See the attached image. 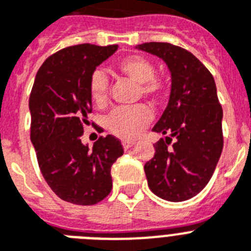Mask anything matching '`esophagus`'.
Here are the masks:
<instances>
[{
  "label": "esophagus",
  "instance_id": "obj_1",
  "mask_svg": "<svg viewBox=\"0 0 251 251\" xmlns=\"http://www.w3.org/2000/svg\"><path fill=\"white\" fill-rule=\"evenodd\" d=\"M122 145H123L124 150H129V148H132L133 146L136 145V142H133V141H123V142H122Z\"/></svg>",
  "mask_w": 251,
  "mask_h": 251
}]
</instances>
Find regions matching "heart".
Instances as JSON below:
<instances>
[{
    "instance_id": "obj_1",
    "label": "heart",
    "mask_w": 251,
    "mask_h": 251,
    "mask_svg": "<svg viewBox=\"0 0 251 251\" xmlns=\"http://www.w3.org/2000/svg\"><path fill=\"white\" fill-rule=\"evenodd\" d=\"M117 69L122 74L141 84L142 93L152 98H161L165 93V83L154 76L156 69L151 60L141 55H129L119 60ZM89 94L97 105H103L108 99V79L100 70L93 73L89 79ZM152 119V113L146 105L119 106L108 117V128L123 139L137 137Z\"/></svg>"
}]
</instances>
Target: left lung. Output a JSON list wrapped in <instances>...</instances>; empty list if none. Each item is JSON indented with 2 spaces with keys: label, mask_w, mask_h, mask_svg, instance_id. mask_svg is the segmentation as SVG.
I'll return each mask as SVG.
<instances>
[{
  "label": "left lung",
  "mask_w": 251,
  "mask_h": 251,
  "mask_svg": "<svg viewBox=\"0 0 251 251\" xmlns=\"http://www.w3.org/2000/svg\"><path fill=\"white\" fill-rule=\"evenodd\" d=\"M136 49L158 56L171 73L168 104L152 129L167 137L154 145V157L145 165L148 186L163 200L186 201L207 185L223 152L216 84L200 60L179 46L146 43Z\"/></svg>",
  "instance_id": "1"
}]
</instances>
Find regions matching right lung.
I'll return each mask as SVG.
<instances>
[{
	"label": "right lung",
	"mask_w": 251,
	"mask_h": 251,
	"mask_svg": "<svg viewBox=\"0 0 251 251\" xmlns=\"http://www.w3.org/2000/svg\"><path fill=\"white\" fill-rule=\"evenodd\" d=\"M118 45L69 46L44 61L28 108L31 142L44 178L61 200L95 205L112 191L110 168L124 153L119 139L100 137L90 150L81 143L92 113L90 75Z\"/></svg>",
	"instance_id": "add662e5"
}]
</instances>
